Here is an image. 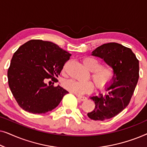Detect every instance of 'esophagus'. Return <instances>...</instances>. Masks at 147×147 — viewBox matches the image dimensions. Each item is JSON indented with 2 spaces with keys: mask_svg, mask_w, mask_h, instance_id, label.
Masks as SVG:
<instances>
[{
  "mask_svg": "<svg viewBox=\"0 0 147 147\" xmlns=\"http://www.w3.org/2000/svg\"><path fill=\"white\" fill-rule=\"evenodd\" d=\"M78 99L81 100V101H85V100H87V98L85 97V96H78Z\"/></svg>",
  "mask_w": 147,
  "mask_h": 147,
  "instance_id": "1",
  "label": "esophagus"
}]
</instances>
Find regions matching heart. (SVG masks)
I'll list each match as a JSON object with an SVG mask.
<instances>
[{
  "label": "heart",
  "instance_id": "1",
  "mask_svg": "<svg viewBox=\"0 0 147 147\" xmlns=\"http://www.w3.org/2000/svg\"><path fill=\"white\" fill-rule=\"evenodd\" d=\"M82 62L84 66L92 71L91 77L96 88L102 90L109 85L114 76L111 68L107 65H100L99 60L92 57H85ZM62 86L67 91L76 95L90 93L94 89V85L91 82H79L73 80H65Z\"/></svg>",
  "mask_w": 147,
  "mask_h": 147
}]
</instances>
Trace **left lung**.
Returning <instances> with one entry per match:
<instances>
[{"instance_id":"8db88e82","label":"left lung","mask_w":147,"mask_h":147,"mask_svg":"<svg viewBox=\"0 0 147 147\" xmlns=\"http://www.w3.org/2000/svg\"><path fill=\"white\" fill-rule=\"evenodd\" d=\"M92 55L103 59L114 71L107 93L90 97L96 106L88 116L102 121L114 117L128 105L139 78V62L130 48L117 43L103 44Z\"/></svg>"}]
</instances>
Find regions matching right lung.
<instances>
[{"label":"right lung","instance_id":"add662e5","mask_svg":"<svg viewBox=\"0 0 147 147\" xmlns=\"http://www.w3.org/2000/svg\"><path fill=\"white\" fill-rule=\"evenodd\" d=\"M71 54L56 44L33 39L24 43L12 57L8 82L20 107L33 114H45L59 105L67 90L58 85L47 86L51 79L57 82Z\"/></svg>","mask_w":147,"mask_h":147}]
</instances>
